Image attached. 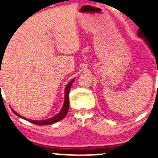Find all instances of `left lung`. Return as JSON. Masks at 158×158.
I'll use <instances>...</instances> for the list:
<instances>
[{
    "label": "left lung",
    "mask_w": 158,
    "mask_h": 158,
    "mask_svg": "<svg viewBox=\"0 0 158 158\" xmlns=\"http://www.w3.org/2000/svg\"><path fill=\"white\" fill-rule=\"evenodd\" d=\"M139 29H140V28H139ZM137 35H138V36L140 37V38H143V39H144L145 41H146V36H145L144 33H143V31H142L141 30H139V31H138ZM146 42V43H147V44H149L147 42ZM149 46H150V49H151V48H150V45H149Z\"/></svg>",
    "instance_id": "obj_1"
}]
</instances>
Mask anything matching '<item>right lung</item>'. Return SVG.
<instances>
[{"instance_id":"1","label":"right lung","mask_w":158,"mask_h":158,"mask_svg":"<svg viewBox=\"0 0 158 158\" xmlns=\"http://www.w3.org/2000/svg\"><path fill=\"white\" fill-rule=\"evenodd\" d=\"M5 53V52H4ZM2 59V57H1ZM75 81V79H72L70 82L68 83V85L66 86L65 87V93H64V105H63V107H62L61 110L60 111L59 113L54 116L53 117L50 118V119H48V120H29V119H27V118L23 117V116H20L19 113H17L15 111H14L13 109H12V112L15 113L16 116H18L19 117L23 118V119H25L27 121L31 122V123H33L37 125H49V124H52V123H55L56 122L60 121V120H61L62 119L65 117V116L67 115L68 112H69V91H70V89L72 87V82Z\"/></svg>"}]
</instances>
